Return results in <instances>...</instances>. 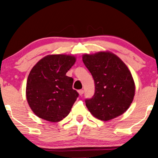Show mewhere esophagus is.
Listing matches in <instances>:
<instances>
[{"mask_svg":"<svg viewBox=\"0 0 158 158\" xmlns=\"http://www.w3.org/2000/svg\"><path fill=\"white\" fill-rule=\"evenodd\" d=\"M78 92H79V95H80V96H81L83 94H84V90H78Z\"/></svg>","mask_w":158,"mask_h":158,"instance_id":"obj_1","label":"esophagus"}]
</instances>
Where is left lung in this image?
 Here are the masks:
<instances>
[{
    "label": "left lung",
    "mask_w": 158,
    "mask_h": 158,
    "mask_svg": "<svg viewBox=\"0 0 158 158\" xmlns=\"http://www.w3.org/2000/svg\"><path fill=\"white\" fill-rule=\"evenodd\" d=\"M82 61L95 83L94 96L85 99L90 113L108 121L126 112L135 97V85L125 63L109 52L85 54Z\"/></svg>",
    "instance_id": "left-lung-1"
}]
</instances>
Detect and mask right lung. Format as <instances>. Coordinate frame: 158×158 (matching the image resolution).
Returning <instances> with one entry per match:
<instances>
[{"label":"right lung","instance_id":"obj_1","mask_svg":"<svg viewBox=\"0 0 158 158\" xmlns=\"http://www.w3.org/2000/svg\"><path fill=\"white\" fill-rule=\"evenodd\" d=\"M76 61L68 55H49L37 62L29 74L26 95L36 116L50 122L62 120L79 97L73 79L66 76Z\"/></svg>","mask_w":158,"mask_h":158}]
</instances>
